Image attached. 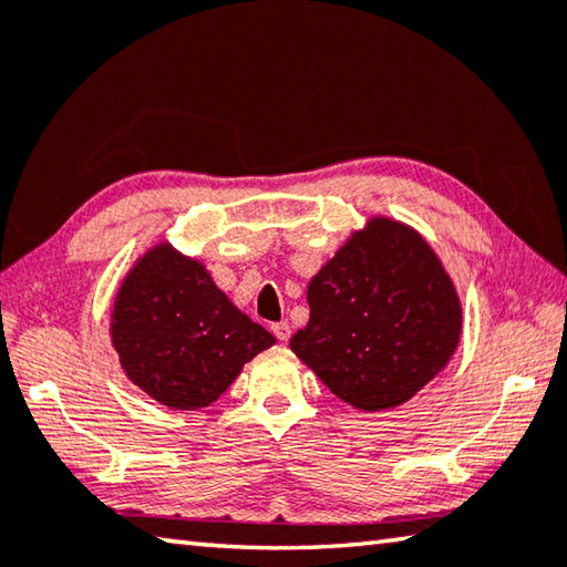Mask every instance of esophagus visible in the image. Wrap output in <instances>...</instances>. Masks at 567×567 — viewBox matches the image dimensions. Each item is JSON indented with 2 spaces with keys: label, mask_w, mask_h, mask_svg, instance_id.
<instances>
[{
  "label": "esophagus",
  "mask_w": 567,
  "mask_h": 567,
  "mask_svg": "<svg viewBox=\"0 0 567 567\" xmlns=\"http://www.w3.org/2000/svg\"><path fill=\"white\" fill-rule=\"evenodd\" d=\"M272 334L280 339V341H287L290 339V334H292V327H290V321L287 319H282V321H275L272 324Z\"/></svg>",
  "instance_id": "obj_1"
}]
</instances>
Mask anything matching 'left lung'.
I'll list each match as a JSON object with an SVG mask.
<instances>
[{"label":"left lung","mask_w":567,"mask_h":567,"mask_svg":"<svg viewBox=\"0 0 567 567\" xmlns=\"http://www.w3.org/2000/svg\"><path fill=\"white\" fill-rule=\"evenodd\" d=\"M309 321L290 347L331 393L359 410L410 401L457 349L462 307L427 243L373 218L307 287Z\"/></svg>","instance_id":"left-lung-1"}]
</instances>
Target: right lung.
<instances>
[{"label":"right lung","instance_id":"1","mask_svg":"<svg viewBox=\"0 0 567 567\" xmlns=\"http://www.w3.org/2000/svg\"><path fill=\"white\" fill-rule=\"evenodd\" d=\"M113 347L132 383L166 408L196 410L226 391L275 337L218 290L202 262L157 246L122 282Z\"/></svg>","mask_w":567,"mask_h":567}]
</instances>
